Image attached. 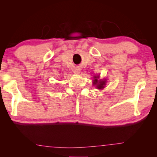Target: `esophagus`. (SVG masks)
<instances>
[{"label": "esophagus", "instance_id": "1", "mask_svg": "<svg viewBox=\"0 0 157 157\" xmlns=\"http://www.w3.org/2000/svg\"><path fill=\"white\" fill-rule=\"evenodd\" d=\"M79 73H80V71H79V69H75L74 70V74H78Z\"/></svg>", "mask_w": 157, "mask_h": 157}]
</instances>
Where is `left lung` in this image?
I'll return each instance as SVG.
<instances>
[{
    "label": "left lung",
    "mask_w": 157,
    "mask_h": 157,
    "mask_svg": "<svg viewBox=\"0 0 157 157\" xmlns=\"http://www.w3.org/2000/svg\"><path fill=\"white\" fill-rule=\"evenodd\" d=\"M98 78H99V76H94V85H96V88L98 89H103L104 88V86L106 85V80L104 79V80H98Z\"/></svg>",
    "instance_id": "8db88e82"
}]
</instances>
